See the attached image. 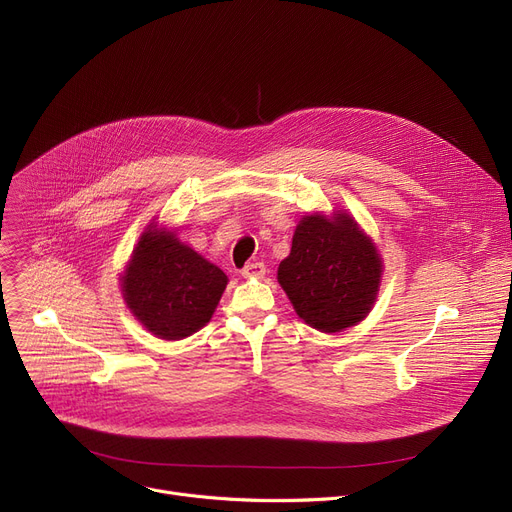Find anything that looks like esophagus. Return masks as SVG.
I'll list each match as a JSON object with an SVG mask.
<instances>
[{
  "label": "esophagus",
  "mask_w": 512,
  "mask_h": 512,
  "mask_svg": "<svg viewBox=\"0 0 512 512\" xmlns=\"http://www.w3.org/2000/svg\"><path fill=\"white\" fill-rule=\"evenodd\" d=\"M245 278H263L265 276V265L261 261H251L240 272Z\"/></svg>",
  "instance_id": "34e87169"
}]
</instances>
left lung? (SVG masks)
Instances as JSON below:
<instances>
[{
    "label": "left lung",
    "instance_id": "left-lung-1",
    "mask_svg": "<svg viewBox=\"0 0 512 512\" xmlns=\"http://www.w3.org/2000/svg\"><path fill=\"white\" fill-rule=\"evenodd\" d=\"M382 276V259L348 215H307L294 230L278 282L305 324L340 332L369 313Z\"/></svg>",
    "mask_w": 512,
    "mask_h": 512
}]
</instances>
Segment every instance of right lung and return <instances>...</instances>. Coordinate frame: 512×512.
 Returning a JSON list of instances; mask_svg holds the SVG:
<instances>
[{"instance_id":"add662e5","label":"right lung","mask_w":512,"mask_h":512,"mask_svg":"<svg viewBox=\"0 0 512 512\" xmlns=\"http://www.w3.org/2000/svg\"><path fill=\"white\" fill-rule=\"evenodd\" d=\"M228 284L226 274L174 234L147 230L122 278L134 317L164 340L203 328Z\"/></svg>"}]
</instances>
